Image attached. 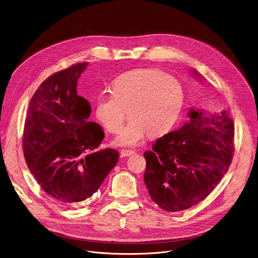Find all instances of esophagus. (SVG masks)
<instances>
[{"instance_id": "1", "label": "esophagus", "mask_w": 258, "mask_h": 258, "mask_svg": "<svg viewBox=\"0 0 258 258\" xmlns=\"http://www.w3.org/2000/svg\"><path fill=\"white\" fill-rule=\"evenodd\" d=\"M135 154V151H132V150H121L120 151V157H126V156H130V155H134Z\"/></svg>"}]
</instances>
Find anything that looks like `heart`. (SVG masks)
<instances>
[{
  "label": "heart",
  "instance_id": "b5f03b06",
  "mask_svg": "<svg viewBox=\"0 0 258 258\" xmlns=\"http://www.w3.org/2000/svg\"><path fill=\"white\" fill-rule=\"evenodd\" d=\"M183 104V91L176 80L163 72L136 70L118 77L112 93L101 94L96 101V116L111 133L120 132L126 117L131 120L115 140L121 147H136L146 137L165 135L176 121Z\"/></svg>",
  "mask_w": 258,
  "mask_h": 258
}]
</instances>
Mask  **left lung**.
Here are the masks:
<instances>
[{"mask_svg": "<svg viewBox=\"0 0 258 258\" xmlns=\"http://www.w3.org/2000/svg\"><path fill=\"white\" fill-rule=\"evenodd\" d=\"M188 117L181 128L159 138L144 154L150 197L166 211H181L203 202L233 157L234 124L225 110L207 114L191 108Z\"/></svg>", "mask_w": 258, "mask_h": 258, "instance_id": "obj_1", "label": "left lung"}]
</instances>
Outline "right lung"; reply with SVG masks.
I'll list each match as a JSON object with an SVG mask.
<instances>
[{"label":"right lung","instance_id":"right-lung-1","mask_svg":"<svg viewBox=\"0 0 258 258\" xmlns=\"http://www.w3.org/2000/svg\"><path fill=\"white\" fill-rule=\"evenodd\" d=\"M88 64H73L45 80L30 101L24 126L23 151L31 173L66 206L98 191L119 155L113 149H99L103 130L89 121L90 103L77 93Z\"/></svg>","mask_w":258,"mask_h":258}]
</instances>
